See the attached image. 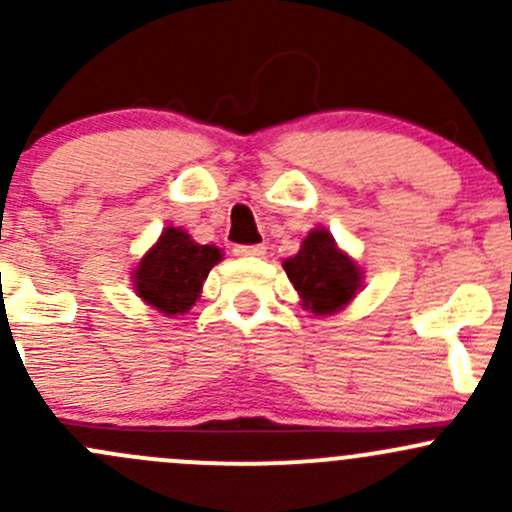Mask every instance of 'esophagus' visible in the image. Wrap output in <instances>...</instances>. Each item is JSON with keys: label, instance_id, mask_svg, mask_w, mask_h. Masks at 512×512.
<instances>
[{"label": "esophagus", "instance_id": "obj_1", "mask_svg": "<svg viewBox=\"0 0 512 512\" xmlns=\"http://www.w3.org/2000/svg\"><path fill=\"white\" fill-rule=\"evenodd\" d=\"M267 252L265 245H237L235 255L240 257H262Z\"/></svg>", "mask_w": 512, "mask_h": 512}]
</instances>
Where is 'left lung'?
I'll return each mask as SVG.
<instances>
[{
	"instance_id": "obj_1",
	"label": "left lung",
	"mask_w": 512,
	"mask_h": 512,
	"mask_svg": "<svg viewBox=\"0 0 512 512\" xmlns=\"http://www.w3.org/2000/svg\"><path fill=\"white\" fill-rule=\"evenodd\" d=\"M285 272L297 289L302 307L312 314H334L347 307L361 289L364 272L337 247L332 232L314 227L294 257L285 260Z\"/></svg>"
}]
</instances>
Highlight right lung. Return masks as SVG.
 I'll return each instance as SVG.
<instances>
[{
	"mask_svg": "<svg viewBox=\"0 0 512 512\" xmlns=\"http://www.w3.org/2000/svg\"><path fill=\"white\" fill-rule=\"evenodd\" d=\"M223 252L215 245H198L180 227H165L158 242L133 270L136 294L165 317L185 314L200 297L205 277Z\"/></svg>",
	"mask_w": 512,
	"mask_h": 512,
	"instance_id": "1",
	"label": "right lung"
}]
</instances>
